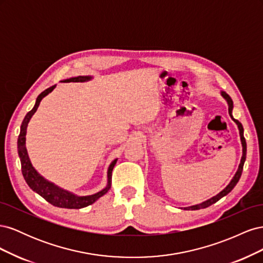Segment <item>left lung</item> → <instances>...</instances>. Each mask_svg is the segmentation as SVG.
<instances>
[{
	"label": "left lung",
	"mask_w": 263,
	"mask_h": 263,
	"mask_svg": "<svg viewBox=\"0 0 263 263\" xmlns=\"http://www.w3.org/2000/svg\"><path fill=\"white\" fill-rule=\"evenodd\" d=\"M221 97L224 98L227 103H228V113L230 115V117H232L233 121L237 124L238 126V129H239V135H240V139H241V145H242V157H241V160H240V163H239V166H238V170L236 172V174L234 176V178L232 179V181L229 182V184L221 191V192H219L217 195L213 196L212 198H210V200L205 201L201 204H197V205H193V206H190V208H184V210H192V211H195V210H201V209H206L209 208V206H211L212 204L216 203L217 201H219L221 197H224L225 195H227L230 191H232L236 184L238 183V181H239L240 177H241V173H242V168H243V163H245V160H246V154H247V144H246V139L243 137V127L241 125V123L239 121H237V119H235L233 117V100L232 98L229 97V95L226 93V92H221Z\"/></svg>",
	"instance_id": "1"
}]
</instances>
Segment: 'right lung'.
Segmentation results:
<instances>
[{
	"label": "right lung",
	"mask_w": 263,
	"mask_h": 263,
	"mask_svg": "<svg viewBox=\"0 0 263 263\" xmlns=\"http://www.w3.org/2000/svg\"><path fill=\"white\" fill-rule=\"evenodd\" d=\"M92 77L89 76H79L76 78H70L67 79V80H63V82H85L91 80ZM55 85H52L48 89L42 92L38 95V98L36 100L35 106L33 109L28 112L24 118V121L21 126V133L18 136L17 140V151H18V156L21 159V164H22V173L23 177L25 179L26 183L28 186L34 191V192L38 193L42 197H44L45 200L50 203L53 206H57V208L61 209H73V210H79V209H83L93 204L95 201L99 200L101 196L104 195L107 191L110 189V183H112V171L114 165L116 164L117 159L109 164L108 170H107V185L105 189H103L100 192L95 193L93 195H87V196H78L74 195L71 192H68V191L60 189L59 186L54 185L53 183L47 181L45 178H43L41 174H39L35 168L31 164L29 157L27 154V149H26V129H27V125L30 121L31 116L35 114L37 110L39 104H41V101L46 97L47 94H49L52 92Z\"/></svg>",
	"instance_id": "add662e5"
}]
</instances>
